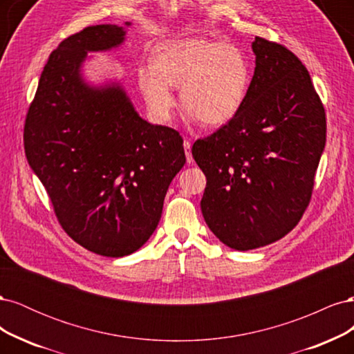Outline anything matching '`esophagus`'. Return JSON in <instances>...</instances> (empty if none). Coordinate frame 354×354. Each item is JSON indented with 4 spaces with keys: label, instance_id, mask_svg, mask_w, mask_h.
I'll return each instance as SVG.
<instances>
[{
    "label": "esophagus",
    "instance_id": "1",
    "mask_svg": "<svg viewBox=\"0 0 354 354\" xmlns=\"http://www.w3.org/2000/svg\"><path fill=\"white\" fill-rule=\"evenodd\" d=\"M183 146H185V152H186V159H187V162H189V164H190V162H194V156H192V143H190L189 140H185Z\"/></svg>",
    "mask_w": 354,
    "mask_h": 354
}]
</instances>
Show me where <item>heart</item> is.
Wrapping results in <instances>:
<instances>
[{
  "mask_svg": "<svg viewBox=\"0 0 354 354\" xmlns=\"http://www.w3.org/2000/svg\"><path fill=\"white\" fill-rule=\"evenodd\" d=\"M250 63L242 50L208 38L167 42L152 56V66L138 71V85L152 113L167 120L176 106L173 87L192 118L208 127L229 122L245 102Z\"/></svg>",
  "mask_w": 354,
  "mask_h": 354,
  "instance_id": "heart-1",
  "label": "heart"
}]
</instances>
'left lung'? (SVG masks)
Returning <instances> with one entry per match:
<instances>
[{"mask_svg":"<svg viewBox=\"0 0 354 354\" xmlns=\"http://www.w3.org/2000/svg\"><path fill=\"white\" fill-rule=\"evenodd\" d=\"M255 71L241 111L192 155L207 177L201 209L238 251L279 241L312 199L326 142V115L310 73L291 50L255 37Z\"/></svg>","mask_w":354,"mask_h":354,"instance_id":"1","label":"left lung"}]
</instances>
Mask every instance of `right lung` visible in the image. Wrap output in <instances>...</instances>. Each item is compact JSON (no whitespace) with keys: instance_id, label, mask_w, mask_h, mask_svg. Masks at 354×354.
I'll return each mask as SVG.
<instances>
[{"instance_id":"add662e5","label":"right lung","mask_w":354,"mask_h":354,"mask_svg":"<svg viewBox=\"0 0 354 354\" xmlns=\"http://www.w3.org/2000/svg\"><path fill=\"white\" fill-rule=\"evenodd\" d=\"M124 34L94 25L63 39L24 128L26 159L62 229L104 257L131 254L151 238L171 180L186 164L177 130L142 120L122 88L94 90L80 77L87 51L116 47Z\"/></svg>"}]
</instances>
